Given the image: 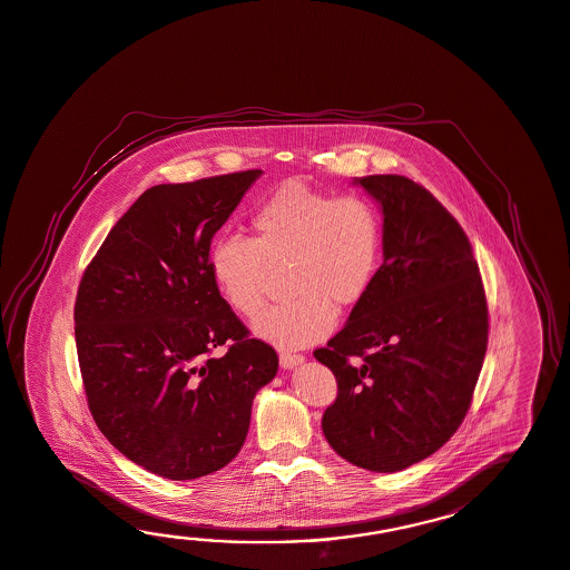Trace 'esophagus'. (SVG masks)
Wrapping results in <instances>:
<instances>
[{
    "label": "esophagus",
    "instance_id": "obj_1",
    "mask_svg": "<svg viewBox=\"0 0 570 570\" xmlns=\"http://www.w3.org/2000/svg\"><path fill=\"white\" fill-rule=\"evenodd\" d=\"M304 361V355H292V353H281V355H278V363H281L283 370H295V367H299Z\"/></svg>",
    "mask_w": 570,
    "mask_h": 570
}]
</instances>
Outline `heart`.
I'll list each match as a JSON object with an SVG mask.
<instances>
[{
    "instance_id": "1",
    "label": "heart",
    "mask_w": 570,
    "mask_h": 570,
    "mask_svg": "<svg viewBox=\"0 0 570 570\" xmlns=\"http://www.w3.org/2000/svg\"><path fill=\"white\" fill-rule=\"evenodd\" d=\"M254 238L213 242L209 273L222 299L239 316L261 304L266 265L287 263L283 287L292 293L266 305L252 331L281 348H302L331 334L334 305H357L377 277L384 227L375 205L358 195L336 197L287 183L252 215Z\"/></svg>"
}]
</instances>
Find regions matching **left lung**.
Returning a JSON list of instances; mask_svg holds the SVG:
<instances>
[{
	"instance_id": "left-lung-1",
	"label": "left lung",
	"mask_w": 570,
	"mask_h": 570,
	"mask_svg": "<svg viewBox=\"0 0 570 570\" xmlns=\"http://www.w3.org/2000/svg\"><path fill=\"white\" fill-rule=\"evenodd\" d=\"M384 217V263L343 331L314 357L338 396L324 438L346 462L400 472L462 424L489 343L478 263L460 224L406 176L355 178Z\"/></svg>"
}]
</instances>
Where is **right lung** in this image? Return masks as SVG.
Masks as SVG:
<instances>
[{"label":"right lung","instance_id":"right-lung-1","mask_svg":"<svg viewBox=\"0 0 570 570\" xmlns=\"http://www.w3.org/2000/svg\"><path fill=\"white\" fill-rule=\"evenodd\" d=\"M261 174L147 188L81 277L73 320L88 406L151 474L193 480L232 462L252 400L277 375V353L248 338L209 273L213 236Z\"/></svg>","mask_w":570,"mask_h":570}]
</instances>
